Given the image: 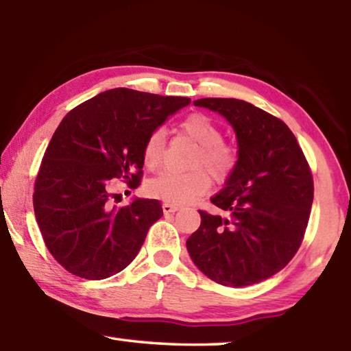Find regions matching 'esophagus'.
<instances>
[{
  "instance_id": "1",
  "label": "esophagus",
  "mask_w": 351,
  "mask_h": 351,
  "mask_svg": "<svg viewBox=\"0 0 351 351\" xmlns=\"http://www.w3.org/2000/svg\"><path fill=\"white\" fill-rule=\"evenodd\" d=\"M162 210H164V213H173L176 210H180V206L170 204V203H164L162 204Z\"/></svg>"
}]
</instances>
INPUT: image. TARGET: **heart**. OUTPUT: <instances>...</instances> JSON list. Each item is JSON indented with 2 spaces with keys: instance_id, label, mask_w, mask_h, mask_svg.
<instances>
[{
  "instance_id": "heart-1",
  "label": "heart",
  "mask_w": 351,
  "mask_h": 351,
  "mask_svg": "<svg viewBox=\"0 0 351 351\" xmlns=\"http://www.w3.org/2000/svg\"><path fill=\"white\" fill-rule=\"evenodd\" d=\"M180 132L199 145L190 162V167H195V170L186 173L165 170L147 182L148 195L176 206L189 204L203 197L210 187L208 171L213 180L221 182L234 173L239 162L235 147L224 144L221 130L209 116L201 112L189 114L180 123ZM164 148L165 136L161 130L153 132L145 139L142 147V161L148 170H156L162 164ZM197 167H204L208 171L197 169Z\"/></svg>"
}]
</instances>
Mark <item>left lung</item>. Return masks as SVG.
Returning a JSON list of instances; mask_svg holds the SVG:
<instances>
[{"instance_id": "left-lung-1", "label": "left lung", "mask_w": 351, "mask_h": 351, "mask_svg": "<svg viewBox=\"0 0 351 351\" xmlns=\"http://www.w3.org/2000/svg\"><path fill=\"white\" fill-rule=\"evenodd\" d=\"M193 105L217 111L232 125L239 162L187 251L198 269L224 287H249L287 266L304 240L314 184L295 136L280 119L239 99L207 97Z\"/></svg>"}]
</instances>
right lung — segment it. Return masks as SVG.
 Returning a JSON list of instances; mask_svg holds the SVG:
<instances>
[{
	"mask_svg": "<svg viewBox=\"0 0 351 351\" xmlns=\"http://www.w3.org/2000/svg\"><path fill=\"white\" fill-rule=\"evenodd\" d=\"M189 104V97L114 88L63 117L35 178L34 212L46 247L71 274L102 280L138 255L162 206L142 198L112 206L110 180L138 187L145 139Z\"/></svg>",
	"mask_w": 351,
	"mask_h": 351,
	"instance_id": "right-lung-1",
	"label": "right lung"
}]
</instances>
